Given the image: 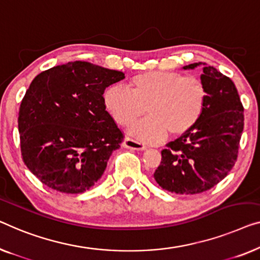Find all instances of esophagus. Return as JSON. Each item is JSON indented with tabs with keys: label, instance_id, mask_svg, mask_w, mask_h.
<instances>
[{
	"label": "esophagus",
	"instance_id": "esophagus-1",
	"mask_svg": "<svg viewBox=\"0 0 260 260\" xmlns=\"http://www.w3.org/2000/svg\"><path fill=\"white\" fill-rule=\"evenodd\" d=\"M123 146L124 148H127L130 150H136V151H142V150H145V145L143 143L138 142L137 139L135 138H125L123 141Z\"/></svg>",
	"mask_w": 260,
	"mask_h": 260
}]
</instances>
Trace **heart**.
I'll list each match as a JSON object with an SVG mask.
<instances>
[{
  "instance_id": "heart-1",
  "label": "heart",
  "mask_w": 260,
  "mask_h": 260,
  "mask_svg": "<svg viewBox=\"0 0 260 260\" xmlns=\"http://www.w3.org/2000/svg\"><path fill=\"white\" fill-rule=\"evenodd\" d=\"M130 90L112 85L105 90V108L122 125L145 112L150 115L130 127V134L146 143L164 139L167 134L182 136L198 123L206 104V89L196 77L174 71H146L130 80Z\"/></svg>"
}]
</instances>
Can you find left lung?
Returning <instances> with one entry per match:
<instances>
[{
    "instance_id": "obj_1",
    "label": "left lung",
    "mask_w": 260,
    "mask_h": 260,
    "mask_svg": "<svg viewBox=\"0 0 260 260\" xmlns=\"http://www.w3.org/2000/svg\"><path fill=\"white\" fill-rule=\"evenodd\" d=\"M199 66L208 93L204 112L192 129L167 144L153 174L161 189L178 194L204 192L224 179L237 160L244 129V108L235 83L203 62L183 69Z\"/></svg>"
}]
</instances>
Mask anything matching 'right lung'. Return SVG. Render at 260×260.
<instances>
[{"mask_svg": "<svg viewBox=\"0 0 260 260\" xmlns=\"http://www.w3.org/2000/svg\"><path fill=\"white\" fill-rule=\"evenodd\" d=\"M122 71L69 62L34 78L21 102V152L30 171L52 190L82 193L95 185L123 134L105 110V88Z\"/></svg>", "mask_w": 260, "mask_h": 260, "instance_id": "add662e5", "label": "right lung"}]
</instances>
